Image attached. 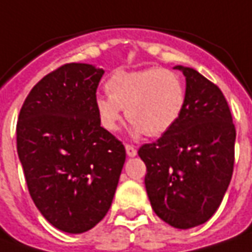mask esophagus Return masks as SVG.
<instances>
[{
  "instance_id": "1",
  "label": "esophagus",
  "mask_w": 252,
  "mask_h": 252,
  "mask_svg": "<svg viewBox=\"0 0 252 252\" xmlns=\"http://www.w3.org/2000/svg\"><path fill=\"white\" fill-rule=\"evenodd\" d=\"M126 155H128V157H131V158L137 155V148L134 147V145H129V144H126Z\"/></svg>"
}]
</instances>
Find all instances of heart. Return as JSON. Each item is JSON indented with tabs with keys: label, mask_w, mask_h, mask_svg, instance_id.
<instances>
[{
	"label": "heart",
	"mask_w": 252,
	"mask_h": 252,
	"mask_svg": "<svg viewBox=\"0 0 252 252\" xmlns=\"http://www.w3.org/2000/svg\"><path fill=\"white\" fill-rule=\"evenodd\" d=\"M107 93L94 100L101 126L115 131L126 110L128 121L134 124V135H163L178 123L186 105L181 77L160 67L118 71L108 79Z\"/></svg>",
	"instance_id": "heart-1"
}]
</instances>
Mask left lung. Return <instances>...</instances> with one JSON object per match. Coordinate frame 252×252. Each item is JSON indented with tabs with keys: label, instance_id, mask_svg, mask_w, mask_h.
<instances>
[{
	"label": "left lung",
	"instance_id": "obj_1",
	"mask_svg": "<svg viewBox=\"0 0 252 252\" xmlns=\"http://www.w3.org/2000/svg\"><path fill=\"white\" fill-rule=\"evenodd\" d=\"M186 105L158 141L139 148L147 165L145 188L154 212L175 228L206 223L219 209L234 168L235 126L221 90L191 67Z\"/></svg>",
	"mask_w": 252,
	"mask_h": 252
}]
</instances>
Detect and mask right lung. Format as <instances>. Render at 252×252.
Returning a JSON list of instances; mask_svg holds the SVG:
<instances>
[{"mask_svg": "<svg viewBox=\"0 0 252 252\" xmlns=\"http://www.w3.org/2000/svg\"><path fill=\"white\" fill-rule=\"evenodd\" d=\"M103 74L87 63L63 64L33 86L18 117L29 194L50 224L70 234L104 219L126 162V148L95 111Z\"/></svg>", "mask_w": 252, "mask_h": 252, "instance_id": "obj_1", "label": "right lung"}]
</instances>
